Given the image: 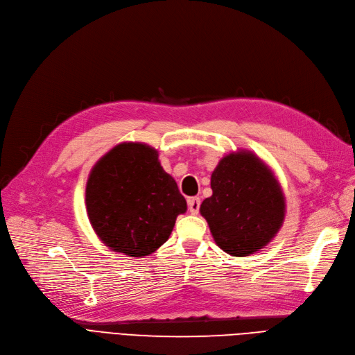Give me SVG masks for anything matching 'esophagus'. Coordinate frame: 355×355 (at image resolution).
<instances>
[{"mask_svg":"<svg viewBox=\"0 0 355 355\" xmlns=\"http://www.w3.org/2000/svg\"><path fill=\"white\" fill-rule=\"evenodd\" d=\"M187 205H189V209L191 214H198L199 208H200V199L199 198H189Z\"/></svg>","mask_w":355,"mask_h":355,"instance_id":"34e87169","label":"esophagus"}]
</instances>
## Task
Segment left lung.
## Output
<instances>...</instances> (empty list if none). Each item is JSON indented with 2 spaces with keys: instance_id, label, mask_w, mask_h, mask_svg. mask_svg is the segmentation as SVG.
Listing matches in <instances>:
<instances>
[{
  "instance_id": "1",
  "label": "left lung",
  "mask_w": 355,
  "mask_h": 355,
  "mask_svg": "<svg viewBox=\"0 0 355 355\" xmlns=\"http://www.w3.org/2000/svg\"><path fill=\"white\" fill-rule=\"evenodd\" d=\"M212 196L200 205L214 240L224 252L248 257L276 236L284 220V196L264 162L239 152L223 157L211 177Z\"/></svg>"
}]
</instances>
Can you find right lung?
I'll use <instances>...</instances> for the list:
<instances>
[{
    "mask_svg": "<svg viewBox=\"0 0 355 355\" xmlns=\"http://www.w3.org/2000/svg\"><path fill=\"white\" fill-rule=\"evenodd\" d=\"M153 147L122 143L93 168L85 203L91 225L115 252L141 258L162 246L187 203Z\"/></svg>",
    "mask_w": 355,
    "mask_h": 355,
    "instance_id": "obj_1",
    "label": "right lung"
}]
</instances>
